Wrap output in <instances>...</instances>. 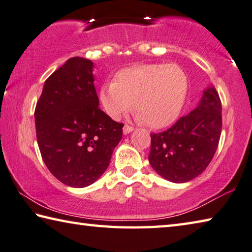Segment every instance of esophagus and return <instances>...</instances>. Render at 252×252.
Segmentation results:
<instances>
[{
    "label": "esophagus",
    "mask_w": 252,
    "mask_h": 252,
    "mask_svg": "<svg viewBox=\"0 0 252 252\" xmlns=\"http://www.w3.org/2000/svg\"><path fill=\"white\" fill-rule=\"evenodd\" d=\"M133 129H134V127H131L130 125H126L124 126V128H123V131H124V134H129L130 131H133Z\"/></svg>",
    "instance_id": "obj_1"
}]
</instances>
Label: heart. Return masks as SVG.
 <instances>
[{
  "label": "heart",
  "instance_id": "obj_1",
  "mask_svg": "<svg viewBox=\"0 0 252 252\" xmlns=\"http://www.w3.org/2000/svg\"><path fill=\"white\" fill-rule=\"evenodd\" d=\"M188 87V75L180 66L142 64L117 72L113 82L101 85L98 97L105 112L114 119L133 105L145 125L162 128L179 116Z\"/></svg>",
  "mask_w": 252,
  "mask_h": 252
}]
</instances>
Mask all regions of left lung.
Masks as SVG:
<instances>
[{"label": "left lung", "mask_w": 252, "mask_h": 252, "mask_svg": "<svg viewBox=\"0 0 252 252\" xmlns=\"http://www.w3.org/2000/svg\"><path fill=\"white\" fill-rule=\"evenodd\" d=\"M221 100L215 87L204 92L199 105L161 133L151 134L149 162L173 183H186L204 171L217 151L221 134Z\"/></svg>", "instance_id": "8db88e82"}]
</instances>
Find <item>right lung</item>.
Wrapping results in <instances>:
<instances>
[{"instance_id":"add662e5","label":"right lung","mask_w":252,"mask_h":252,"mask_svg":"<svg viewBox=\"0 0 252 252\" xmlns=\"http://www.w3.org/2000/svg\"><path fill=\"white\" fill-rule=\"evenodd\" d=\"M93 62L72 57L45 84L34 116L39 152L47 169L67 186L82 188L107 169L123 135V123L98 107Z\"/></svg>"}]
</instances>
